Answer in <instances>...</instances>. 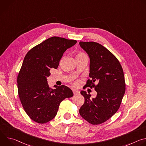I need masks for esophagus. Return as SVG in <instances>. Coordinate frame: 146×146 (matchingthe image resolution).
<instances>
[{
	"instance_id": "34e87169",
	"label": "esophagus",
	"mask_w": 146,
	"mask_h": 146,
	"mask_svg": "<svg viewBox=\"0 0 146 146\" xmlns=\"http://www.w3.org/2000/svg\"><path fill=\"white\" fill-rule=\"evenodd\" d=\"M73 92L74 95H76V94H78L79 93L78 91H77L76 90H73Z\"/></svg>"
}]
</instances>
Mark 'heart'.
I'll list each match as a JSON object with an SVG mask.
<instances>
[{
	"mask_svg": "<svg viewBox=\"0 0 146 146\" xmlns=\"http://www.w3.org/2000/svg\"><path fill=\"white\" fill-rule=\"evenodd\" d=\"M84 55V54H82V53H79V54L77 55V56H81V55ZM77 84V82L76 83V84Z\"/></svg>",
	"mask_w": 146,
	"mask_h": 146,
	"instance_id": "b5f03b06",
	"label": "heart"
}]
</instances>
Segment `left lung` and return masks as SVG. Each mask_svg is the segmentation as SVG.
<instances>
[{
  "instance_id": "1",
  "label": "left lung",
  "mask_w": 146,
  "mask_h": 146,
  "mask_svg": "<svg viewBox=\"0 0 146 146\" xmlns=\"http://www.w3.org/2000/svg\"><path fill=\"white\" fill-rule=\"evenodd\" d=\"M79 44L90 59L91 80H87L86 85L97 92L96 97L91 99L90 94L81 91L85 101L79 113L89 123L100 124L110 118L120 107L125 92L123 72L117 58L102 45L94 41H80Z\"/></svg>"
}]
</instances>
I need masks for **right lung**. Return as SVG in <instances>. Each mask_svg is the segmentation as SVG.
Wrapping results in <instances>:
<instances>
[{
	"instance_id": "right-lung-1",
	"label": "right lung",
	"mask_w": 146,
	"mask_h": 146,
	"mask_svg": "<svg viewBox=\"0 0 146 146\" xmlns=\"http://www.w3.org/2000/svg\"><path fill=\"white\" fill-rule=\"evenodd\" d=\"M77 43L75 40L51 37L29 50L17 77L18 92L23 108L34 121L44 123L56 115L60 102L73 96L68 87H49L47 77L52 68L57 69L65 51Z\"/></svg>"
}]
</instances>
